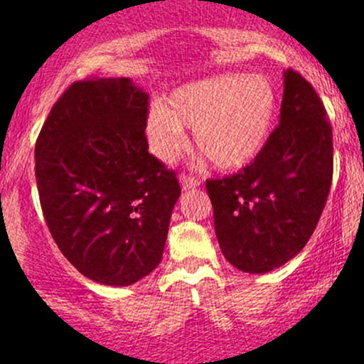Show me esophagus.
Returning a JSON list of instances; mask_svg holds the SVG:
<instances>
[{
  "instance_id": "obj_1",
  "label": "esophagus",
  "mask_w": 364,
  "mask_h": 364,
  "mask_svg": "<svg viewBox=\"0 0 364 364\" xmlns=\"http://www.w3.org/2000/svg\"><path fill=\"white\" fill-rule=\"evenodd\" d=\"M179 181H181L183 190H193V188H197V186L200 185L199 179L193 178V176H188V174H181Z\"/></svg>"
}]
</instances>
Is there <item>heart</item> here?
Wrapping results in <instances>:
<instances>
[{
    "label": "heart",
    "mask_w": 364,
    "mask_h": 364,
    "mask_svg": "<svg viewBox=\"0 0 364 364\" xmlns=\"http://www.w3.org/2000/svg\"><path fill=\"white\" fill-rule=\"evenodd\" d=\"M277 91L262 75L227 73L185 84L153 105L146 123L156 156L171 160L196 130L200 155L220 171H237L262 151L277 119Z\"/></svg>",
    "instance_id": "1"
}]
</instances>
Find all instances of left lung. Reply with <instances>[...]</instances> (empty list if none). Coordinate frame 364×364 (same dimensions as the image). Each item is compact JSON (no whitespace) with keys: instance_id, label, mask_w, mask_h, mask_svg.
Returning <instances> with one entry per match:
<instances>
[{"instance_id":"1","label":"left lung","mask_w":364,"mask_h":364,"mask_svg":"<svg viewBox=\"0 0 364 364\" xmlns=\"http://www.w3.org/2000/svg\"><path fill=\"white\" fill-rule=\"evenodd\" d=\"M333 181V130L317 91L284 73L280 124L237 174L208 179L223 257L245 273L284 266L308 243Z\"/></svg>"}]
</instances>
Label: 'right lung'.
I'll list each match as a JSON object with an SVG mask.
<instances>
[{
  "mask_svg": "<svg viewBox=\"0 0 364 364\" xmlns=\"http://www.w3.org/2000/svg\"><path fill=\"white\" fill-rule=\"evenodd\" d=\"M148 93L130 79L77 80L50 109L35 144L47 227L90 280L124 287L164 255L176 172L148 151Z\"/></svg>",
  "mask_w": 364,
  "mask_h": 364,
  "instance_id": "add662e5",
  "label": "right lung"
}]
</instances>
